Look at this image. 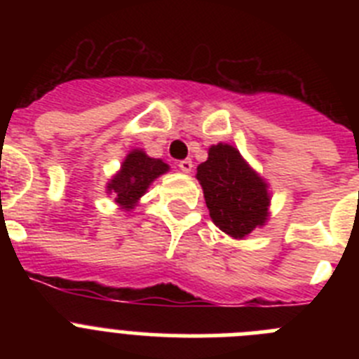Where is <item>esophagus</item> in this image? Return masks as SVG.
<instances>
[{
  "label": "esophagus",
  "instance_id": "34e87169",
  "mask_svg": "<svg viewBox=\"0 0 359 359\" xmlns=\"http://www.w3.org/2000/svg\"><path fill=\"white\" fill-rule=\"evenodd\" d=\"M177 165H180V169H182L183 172H190V170L194 169V163H192V160H190V158H187V160H182Z\"/></svg>",
  "mask_w": 359,
  "mask_h": 359
}]
</instances>
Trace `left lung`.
I'll return each instance as SVG.
<instances>
[{"label":"left lung","instance_id":"8db88e82","mask_svg":"<svg viewBox=\"0 0 359 359\" xmlns=\"http://www.w3.org/2000/svg\"><path fill=\"white\" fill-rule=\"evenodd\" d=\"M210 217L224 233L243 239L268 219L269 194L262 177L236 147L212 145L208 160L198 167Z\"/></svg>","mask_w":359,"mask_h":359}]
</instances>
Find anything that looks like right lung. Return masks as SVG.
Wrapping results in <instances>:
<instances>
[{"mask_svg":"<svg viewBox=\"0 0 359 359\" xmlns=\"http://www.w3.org/2000/svg\"><path fill=\"white\" fill-rule=\"evenodd\" d=\"M167 170L169 165L156 158H149L144 151L136 149L129 152L120 172L107 185V190L118 205H122L123 208H133L136 201L145 194L149 185Z\"/></svg>","mask_w":359,"mask_h":359,"instance_id":"obj_1","label":"right lung"}]
</instances>
